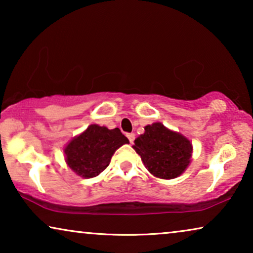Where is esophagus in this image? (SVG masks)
<instances>
[{"mask_svg":"<svg viewBox=\"0 0 253 253\" xmlns=\"http://www.w3.org/2000/svg\"><path fill=\"white\" fill-rule=\"evenodd\" d=\"M126 136H127V138H129L130 143L132 144V143H133V140H134V138H136V136H134V133H127Z\"/></svg>","mask_w":253,"mask_h":253,"instance_id":"34e87169","label":"esophagus"}]
</instances>
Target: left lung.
Masks as SVG:
<instances>
[{"label":"left lung","mask_w":253,"mask_h":253,"mask_svg":"<svg viewBox=\"0 0 253 253\" xmlns=\"http://www.w3.org/2000/svg\"><path fill=\"white\" fill-rule=\"evenodd\" d=\"M152 175L159 178H175L190 164L192 145L181 133L161 123L145 126V132L134 139L132 146Z\"/></svg>","instance_id":"left-lung-1"}]
</instances>
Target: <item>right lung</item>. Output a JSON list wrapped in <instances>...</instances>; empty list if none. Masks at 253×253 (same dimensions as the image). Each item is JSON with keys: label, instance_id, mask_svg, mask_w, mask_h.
Here are the masks:
<instances>
[{"label": "right lung", "instance_id": "right-lung-1", "mask_svg": "<svg viewBox=\"0 0 253 253\" xmlns=\"http://www.w3.org/2000/svg\"><path fill=\"white\" fill-rule=\"evenodd\" d=\"M124 144H129V139L119 127L109 130L92 124L68 144L65 161L82 177H95L108 167L113 154Z\"/></svg>", "mask_w": 253, "mask_h": 253}]
</instances>
